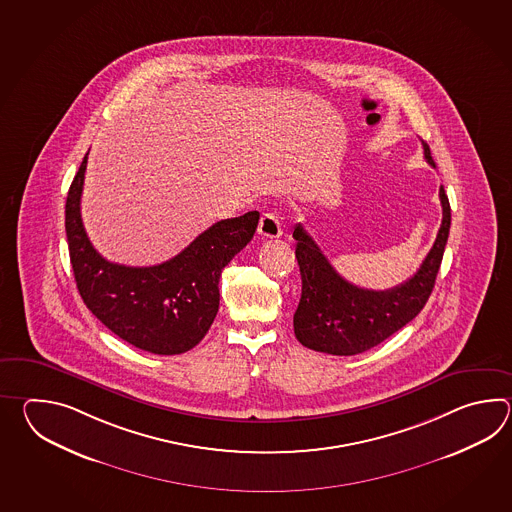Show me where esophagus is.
<instances>
[{"mask_svg":"<svg viewBox=\"0 0 512 512\" xmlns=\"http://www.w3.org/2000/svg\"><path fill=\"white\" fill-rule=\"evenodd\" d=\"M263 238H280L283 234L282 223L274 212H265L260 219V227H258Z\"/></svg>","mask_w":512,"mask_h":512,"instance_id":"34e87169","label":"esophagus"}]
</instances>
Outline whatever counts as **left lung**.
Returning <instances> with one entry per match:
<instances>
[{"label":"left lung","mask_w":512,"mask_h":512,"mask_svg":"<svg viewBox=\"0 0 512 512\" xmlns=\"http://www.w3.org/2000/svg\"><path fill=\"white\" fill-rule=\"evenodd\" d=\"M423 150L428 164L435 166L425 141ZM439 199L443 219L432 249L410 280L386 291L364 289L344 280L304 227H294L302 296L293 324L302 346L329 355H359L379 346L421 313L434 289L450 232V203L443 186Z\"/></svg>","instance_id":"1"}]
</instances>
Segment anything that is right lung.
<instances>
[{
    "mask_svg": "<svg viewBox=\"0 0 512 512\" xmlns=\"http://www.w3.org/2000/svg\"><path fill=\"white\" fill-rule=\"evenodd\" d=\"M87 153L66 201L69 258L78 293L104 326L131 346L179 355L207 335L219 309V276L252 240L260 212L221 219L185 251L152 267H126L102 258L87 238L80 197Z\"/></svg>",
    "mask_w": 512,
    "mask_h": 512,
    "instance_id": "1",
    "label": "right lung"
}]
</instances>
